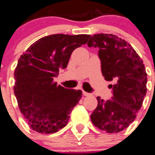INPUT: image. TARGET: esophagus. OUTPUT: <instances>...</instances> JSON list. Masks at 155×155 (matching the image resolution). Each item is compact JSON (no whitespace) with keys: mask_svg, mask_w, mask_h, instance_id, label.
<instances>
[{"mask_svg":"<svg viewBox=\"0 0 155 155\" xmlns=\"http://www.w3.org/2000/svg\"><path fill=\"white\" fill-rule=\"evenodd\" d=\"M83 95H84V96H88V95H90L91 94L90 93H87V92H86V91H83Z\"/></svg>","mask_w":155,"mask_h":155,"instance_id":"obj_1","label":"esophagus"}]
</instances>
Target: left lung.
<instances>
[{
    "label": "left lung",
    "mask_w": 155,
    "mask_h": 155,
    "mask_svg": "<svg viewBox=\"0 0 155 155\" xmlns=\"http://www.w3.org/2000/svg\"><path fill=\"white\" fill-rule=\"evenodd\" d=\"M87 46L99 48L104 79L115 83L110 85L111 99L104 101L97 97V107L91 114V120L100 130L118 133L134 122L142 107L147 94L144 64L130 44L113 34L91 36Z\"/></svg>",
    "instance_id": "1"
}]
</instances>
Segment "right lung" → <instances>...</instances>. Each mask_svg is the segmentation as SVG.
Returning a JSON list of instances; mask_svg holds the SVG:
<instances>
[{
	"instance_id": "obj_1",
	"label": "right lung",
	"mask_w": 155,
	"mask_h": 155,
	"mask_svg": "<svg viewBox=\"0 0 155 155\" xmlns=\"http://www.w3.org/2000/svg\"><path fill=\"white\" fill-rule=\"evenodd\" d=\"M90 35L54 34L33 43L21 55L14 71L15 96L30 128L51 134L67 125L82 91L64 88L54 82L66 68L72 51L85 45Z\"/></svg>"
}]
</instances>
